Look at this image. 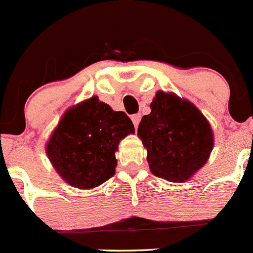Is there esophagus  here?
<instances>
[{
	"instance_id": "obj_1",
	"label": "esophagus",
	"mask_w": 253,
	"mask_h": 253,
	"mask_svg": "<svg viewBox=\"0 0 253 253\" xmlns=\"http://www.w3.org/2000/svg\"><path fill=\"white\" fill-rule=\"evenodd\" d=\"M140 119H142V115H140V114H134V115H131V122H133V124L135 128H138V125H139V123H140Z\"/></svg>"
}]
</instances>
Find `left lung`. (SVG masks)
Returning a JSON list of instances; mask_svg holds the SVG:
<instances>
[{"mask_svg": "<svg viewBox=\"0 0 253 253\" xmlns=\"http://www.w3.org/2000/svg\"><path fill=\"white\" fill-rule=\"evenodd\" d=\"M144 115L138 135L147 148L154 176L184 182L207 163L213 149V131L191 102L158 91Z\"/></svg>", "mask_w": 253, "mask_h": 253, "instance_id": "1", "label": "left lung"}]
</instances>
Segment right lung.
Listing matches in <instances>:
<instances>
[{
	"mask_svg": "<svg viewBox=\"0 0 253 253\" xmlns=\"http://www.w3.org/2000/svg\"><path fill=\"white\" fill-rule=\"evenodd\" d=\"M134 133L124 111H114L97 97L69 109L46 144L57 172L72 186L92 189L115 173L119 142Z\"/></svg>",
	"mask_w": 253,
	"mask_h": 253,
	"instance_id": "add662e5",
	"label": "right lung"
}]
</instances>
